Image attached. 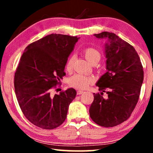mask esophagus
<instances>
[{"label": "esophagus", "mask_w": 153, "mask_h": 153, "mask_svg": "<svg viewBox=\"0 0 153 153\" xmlns=\"http://www.w3.org/2000/svg\"><path fill=\"white\" fill-rule=\"evenodd\" d=\"M84 91H82V90H77V95H80V94H82V93H84Z\"/></svg>", "instance_id": "obj_1"}]
</instances>
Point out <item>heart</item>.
I'll return each instance as SVG.
<instances>
[{
	"instance_id": "obj_1",
	"label": "heart",
	"mask_w": 153,
	"mask_h": 153,
	"mask_svg": "<svg viewBox=\"0 0 153 153\" xmlns=\"http://www.w3.org/2000/svg\"><path fill=\"white\" fill-rule=\"evenodd\" d=\"M85 59L92 64L93 62H98L101 58V55L99 51L94 48L89 47L84 49L83 51ZM74 56H72L68 59L66 64V70L70 72L73 69V65L74 62ZM93 82V78L91 77L86 76L82 74H76L70 77L69 80V85L77 89H85Z\"/></svg>"
}]
</instances>
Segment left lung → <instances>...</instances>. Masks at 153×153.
<instances>
[{
    "instance_id": "1",
    "label": "left lung",
    "mask_w": 153,
    "mask_h": 153,
    "mask_svg": "<svg viewBox=\"0 0 153 153\" xmlns=\"http://www.w3.org/2000/svg\"><path fill=\"white\" fill-rule=\"evenodd\" d=\"M94 36L107 40V72L96 84L100 93H93L89 113L96 123L109 128L126 121L134 111L144 79L143 67L135 48L114 33L103 32ZM105 91L107 99L102 97Z\"/></svg>"
}]
</instances>
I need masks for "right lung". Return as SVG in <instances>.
I'll return each instance as SVG.
<instances>
[{
	"label": "right lung",
	"instance_id": "1",
	"mask_svg": "<svg viewBox=\"0 0 153 153\" xmlns=\"http://www.w3.org/2000/svg\"><path fill=\"white\" fill-rule=\"evenodd\" d=\"M79 38L52 33L25 49L15 74L14 86L23 113L33 125L52 129L63 123L76 96L70 88L52 96V88L65 76L67 59Z\"/></svg>",
	"mask_w": 153,
	"mask_h": 153
}]
</instances>
